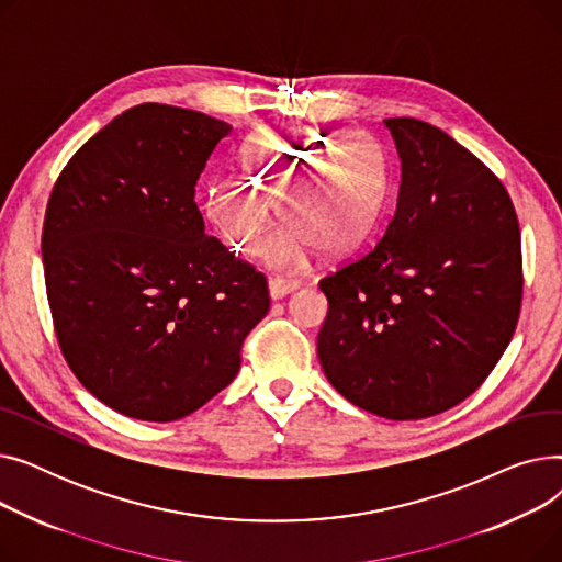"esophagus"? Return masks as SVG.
I'll use <instances>...</instances> for the list:
<instances>
[{
    "mask_svg": "<svg viewBox=\"0 0 562 562\" xmlns=\"http://www.w3.org/2000/svg\"><path fill=\"white\" fill-rule=\"evenodd\" d=\"M293 289H299L296 280H284V278H271L269 280V293H271L273 301H280V299L289 296Z\"/></svg>",
    "mask_w": 562,
    "mask_h": 562,
    "instance_id": "34e87169",
    "label": "esophagus"
}]
</instances>
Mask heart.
<instances>
[{
	"mask_svg": "<svg viewBox=\"0 0 562 562\" xmlns=\"http://www.w3.org/2000/svg\"><path fill=\"white\" fill-rule=\"evenodd\" d=\"M241 161L244 180L206 184L200 210L229 248L257 255L273 225L271 200H280L291 227L266 250L276 269H299L312 248L328 257L358 250L385 210L390 161L364 132H271L255 138Z\"/></svg>",
	"mask_w": 562,
	"mask_h": 562,
	"instance_id": "b5f03b06",
	"label": "heart"
}]
</instances>
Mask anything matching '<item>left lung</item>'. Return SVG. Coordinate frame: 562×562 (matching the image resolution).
Here are the masks:
<instances>
[{
	"label": "left lung",
	"mask_w": 562,
	"mask_h": 562,
	"mask_svg": "<svg viewBox=\"0 0 562 562\" xmlns=\"http://www.w3.org/2000/svg\"><path fill=\"white\" fill-rule=\"evenodd\" d=\"M401 157L394 218L362 257L318 282L316 350L333 387L378 417L439 415L474 394L510 344L521 236L498 177L447 132L385 121Z\"/></svg>",
	"instance_id": "8db88e82"
}]
</instances>
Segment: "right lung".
I'll return each instance as SVG.
<instances>
[{
  "label": "right lung",
  "mask_w": 562,
  "mask_h": 562,
  "mask_svg": "<svg viewBox=\"0 0 562 562\" xmlns=\"http://www.w3.org/2000/svg\"><path fill=\"white\" fill-rule=\"evenodd\" d=\"M232 127L145 102L88 138L49 193L45 289L81 385L140 422H177L225 390L269 312L252 263L204 234L195 184Z\"/></svg>",
  "instance_id": "obj_1"
}]
</instances>
